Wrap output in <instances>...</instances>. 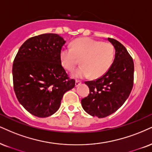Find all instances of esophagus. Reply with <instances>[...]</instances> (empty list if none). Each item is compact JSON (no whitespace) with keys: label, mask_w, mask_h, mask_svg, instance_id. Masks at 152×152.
I'll use <instances>...</instances> for the list:
<instances>
[{"label":"esophagus","mask_w":152,"mask_h":152,"mask_svg":"<svg viewBox=\"0 0 152 152\" xmlns=\"http://www.w3.org/2000/svg\"><path fill=\"white\" fill-rule=\"evenodd\" d=\"M82 82L80 81V80H76L75 82V87H78V86H80V85H81Z\"/></svg>","instance_id":"34e87169"}]
</instances>
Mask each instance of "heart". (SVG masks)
Listing matches in <instances>:
<instances>
[{"instance_id":"heart-1","label":"heart","mask_w":152,"mask_h":152,"mask_svg":"<svg viewBox=\"0 0 152 152\" xmlns=\"http://www.w3.org/2000/svg\"><path fill=\"white\" fill-rule=\"evenodd\" d=\"M61 64L65 70L72 71L81 60L82 66L72 73L77 79L92 75L97 78L104 75L111 66L114 48L110 42H102L90 38L75 39L70 48H63L60 53Z\"/></svg>"}]
</instances>
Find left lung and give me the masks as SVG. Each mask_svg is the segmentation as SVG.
<instances>
[{"instance_id": "8db88e82", "label": "left lung", "mask_w": 152, "mask_h": 152, "mask_svg": "<svg viewBox=\"0 0 152 152\" xmlns=\"http://www.w3.org/2000/svg\"><path fill=\"white\" fill-rule=\"evenodd\" d=\"M115 49L113 63L104 75L85 84L89 95L81 101L84 110L99 118L113 113L124 104L132 91L134 81L132 58L123 44L108 38Z\"/></svg>"}]
</instances>
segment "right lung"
I'll list each match as a JSON object with an SVG mask.
<instances>
[{"mask_svg":"<svg viewBox=\"0 0 152 152\" xmlns=\"http://www.w3.org/2000/svg\"><path fill=\"white\" fill-rule=\"evenodd\" d=\"M65 42L56 34L31 37L20 46L13 62V87L17 99L29 113L39 118L55 113L63 94L75 85L60 58Z\"/></svg>","mask_w":152,"mask_h":152,"instance_id":"obj_1","label":"right lung"}]
</instances>
